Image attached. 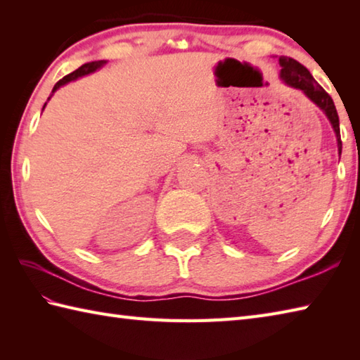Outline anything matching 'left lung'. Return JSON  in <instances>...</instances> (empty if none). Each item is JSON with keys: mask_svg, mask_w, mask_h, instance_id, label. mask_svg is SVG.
I'll return each mask as SVG.
<instances>
[{"mask_svg": "<svg viewBox=\"0 0 360 360\" xmlns=\"http://www.w3.org/2000/svg\"><path fill=\"white\" fill-rule=\"evenodd\" d=\"M278 63L281 66L280 79L283 80V83L294 89H300L312 103L317 105L319 108L325 112L328 120L331 122V127L335 133V139H338V148H339V156H340L342 155V141H340L339 116H338V111H335L333 98L314 80V77H312L307 68L298 63L297 60L281 56L278 58Z\"/></svg>", "mask_w": 360, "mask_h": 360, "instance_id": "8db88e82", "label": "left lung"}]
</instances>
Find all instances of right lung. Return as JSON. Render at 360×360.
Returning <instances> with one entry per match:
<instances>
[{"label":"right lung","instance_id":"right-lung-1","mask_svg":"<svg viewBox=\"0 0 360 360\" xmlns=\"http://www.w3.org/2000/svg\"><path fill=\"white\" fill-rule=\"evenodd\" d=\"M106 63H108V62H106V60H97V62H89V63L82 65V66L79 68V70H75L74 72L65 75V77H63L62 80L56 83V86H53L52 94L49 96L48 102L51 101V97L53 96V93H56V91H57L60 86H63V85H66V83L74 82V80H77V79H80V77H85V75H88V74H93V72H96L97 70H101V68L105 66ZM48 102H46V103H48ZM46 103H44V106H46ZM44 106H43V110H44Z\"/></svg>","mask_w":360,"mask_h":360}]
</instances>
